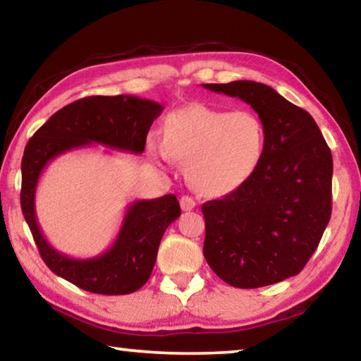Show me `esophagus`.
<instances>
[{"label":"esophagus","instance_id":"34e87169","mask_svg":"<svg viewBox=\"0 0 361 361\" xmlns=\"http://www.w3.org/2000/svg\"><path fill=\"white\" fill-rule=\"evenodd\" d=\"M180 205L185 212L192 210L195 207V200L191 197V195H183V197L180 199Z\"/></svg>","mask_w":361,"mask_h":361}]
</instances>
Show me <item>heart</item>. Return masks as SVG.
<instances>
[{
	"instance_id": "heart-1",
	"label": "heart",
	"mask_w": 361,
	"mask_h": 361,
	"mask_svg": "<svg viewBox=\"0 0 361 361\" xmlns=\"http://www.w3.org/2000/svg\"><path fill=\"white\" fill-rule=\"evenodd\" d=\"M148 149L159 164L186 162L195 191L223 195L242 186L258 169L266 130L253 113L192 105L170 113L164 138L151 137Z\"/></svg>"
}]
</instances>
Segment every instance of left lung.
<instances>
[{
	"label": "left lung",
	"instance_id": "left-lung-1",
	"mask_svg": "<svg viewBox=\"0 0 361 361\" xmlns=\"http://www.w3.org/2000/svg\"><path fill=\"white\" fill-rule=\"evenodd\" d=\"M248 103L264 126L258 169L235 191L202 205L204 256L237 288L296 276L331 216L333 156L312 116L255 81L202 84Z\"/></svg>",
	"mask_w": 361,
	"mask_h": 361
}]
</instances>
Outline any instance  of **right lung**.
<instances>
[{
	"label": "right lung",
	"mask_w": 361,
	"mask_h": 361,
	"mask_svg": "<svg viewBox=\"0 0 361 361\" xmlns=\"http://www.w3.org/2000/svg\"><path fill=\"white\" fill-rule=\"evenodd\" d=\"M164 106L133 95L85 97L59 109L30 138L22 157L20 205L46 266L59 277L99 295H129L148 282L164 232L180 216L173 194L127 205L118 237L94 258H70L42 234L35 197L47 164L65 152L94 143L142 154L149 127Z\"/></svg>",
	"instance_id": "right-lung-1"
}]
</instances>
